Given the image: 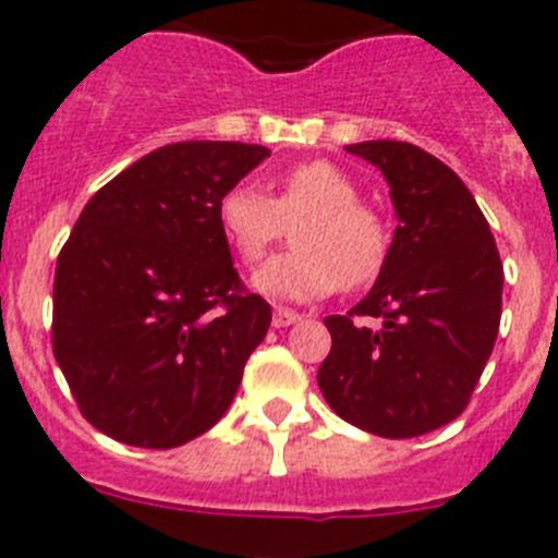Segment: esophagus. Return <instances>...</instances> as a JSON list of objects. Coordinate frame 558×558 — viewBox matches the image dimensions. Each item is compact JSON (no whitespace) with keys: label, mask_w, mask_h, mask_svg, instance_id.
Returning <instances> with one entry per match:
<instances>
[{"label":"esophagus","mask_w":558,"mask_h":558,"mask_svg":"<svg viewBox=\"0 0 558 558\" xmlns=\"http://www.w3.org/2000/svg\"><path fill=\"white\" fill-rule=\"evenodd\" d=\"M302 322V315L295 313V310H288V307H276L274 313V327H290V324Z\"/></svg>","instance_id":"34e87169"}]
</instances>
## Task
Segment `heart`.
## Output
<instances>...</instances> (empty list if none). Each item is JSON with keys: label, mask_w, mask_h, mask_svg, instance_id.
I'll list each match as a JSON object with an SVG mask.
<instances>
[{"label": "heart", "mask_w": 558, "mask_h": 558, "mask_svg": "<svg viewBox=\"0 0 558 558\" xmlns=\"http://www.w3.org/2000/svg\"><path fill=\"white\" fill-rule=\"evenodd\" d=\"M293 225L295 248L254 274V288L279 302H310L338 288L374 282L391 251V231L357 184L332 161L293 165L276 181V195L234 184L218 201V226L243 263L254 265Z\"/></svg>", "instance_id": "heart-1"}]
</instances>
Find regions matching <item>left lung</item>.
Wrapping results in <instances>:
<instances>
[{
  "label": "left lung",
  "mask_w": 558,
  "mask_h": 558,
  "mask_svg": "<svg viewBox=\"0 0 558 558\" xmlns=\"http://www.w3.org/2000/svg\"><path fill=\"white\" fill-rule=\"evenodd\" d=\"M347 153L383 170L399 226L366 299L324 318L332 349L318 388L360 430L425 436L461 416L495 349L500 254L472 192L445 161L391 140Z\"/></svg>",
  "instance_id": "1"
}]
</instances>
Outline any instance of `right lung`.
<instances>
[{"label":"right lung","mask_w":558,"mask_h":558,"mask_svg":"<svg viewBox=\"0 0 558 558\" xmlns=\"http://www.w3.org/2000/svg\"><path fill=\"white\" fill-rule=\"evenodd\" d=\"M270 156L175 142L92 195L61 248L52 352L77 408L122 445L170 450L218 425L270 327L218 226V201Z\"/></svg>","instance_id":"obj_1"}]
</instances>
